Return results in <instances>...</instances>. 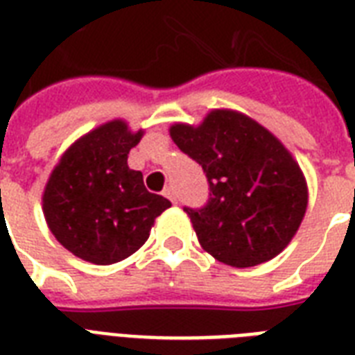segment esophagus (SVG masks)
Wrapping results in <instances>:
<instances>
[{
    "label": "esophagus",
    "mask_w": 355,
    "mask_h": 355,
    "mask_svg": "<svg viewBox=\"0 0 355 355\" xmlns=\"http://www.w3.org/2000/svg\"><path fill=\"white\" fill-rule=\"evenodd\" d=\"M164 195H166L167 199L171 200L173 205H177V191H175V188H173V186H167V188L164 189Z\"/></svg>",
    "instance_id": "34e87169"
}]
</instances>
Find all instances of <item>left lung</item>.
<instances>
[{
	"mask_svg": "<svg viewBox=\"0 0 355 355\" xmlns=\"http://www.w3.org/2000/svg\"><path fill=\"white\" fill-rule=\"evenodd\" d=\"M169 134L210 184L205 208H184L200 247L237 269L278 256L308 208L306 177L280 139L230 108L211 110L199 125L175 123Z\"/></svg>",
	"mask_w": 355,
	"mask_h": 355,
	"instance_id": "8db88e82",
	"label": "left lung"
}]
</instances>
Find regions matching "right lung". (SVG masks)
Masks as SVG:
<instances>
[{
	"label": "right lung",
	"instance_id": "1",
	"mask_svg": "<svg viewBox=\"0 0 355 355\" xmlns=\"http://www.w3.org/2000/svg\"><path fill=\"white\" fill-rule=\"evenodd\" d=\"M141 136L144 128L132 132L127 121L112 119L73 141L53 167L42 210L53 236L77 258L96 265L128 258L171 206L145 189L141 171L128 167Z\"/></svg>",
	"mask_w": 355,
	"mask_h": 355
}]
</instances>
